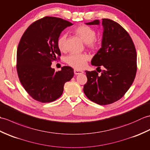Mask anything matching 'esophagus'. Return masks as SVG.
I'll return each mask as SVG.
<instances>
[{
    "instance_id": "obj_1",
    "label": "esophagus",
    "mask_w": 150,
    "mask_h": 150,
    "mask_svg": "<svg viewBox=\"0 0 150 150\" xmlns=\"http://www.w3.org/2000/svg\"><path fill=\"white\" fill-rule=\"evenodd\" d=\"M74 73L75 75H79V74H82V73H84V71H82V70H79L77 69H75Z\"/></svg>"
}]
</instances>
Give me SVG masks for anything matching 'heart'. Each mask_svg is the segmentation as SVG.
Wrapping results in <instances>:
<instances>
[{
    "label": "heart",
    "mask_w": 150,
    "mask_h": 150,
    "mask_svg": "<svg viewBox=\"0 0 150 150\" xmlns=\"http://www.w3.org/2000/svg\"><path fill=\"white\" fill-rule=\"evenodd\" d=\"M73 33L79 37L86 44L87 47L90 50H95L98 47V42L95 40L96 33L95 30L87 25H81L76 27L73 30ZM66 35L63 33L60 35L57 39V46L61 52L66 50ZM88 60V55L85 53H72L67 57L66 61L69 66L76 69H82L86 65Z\"/></svg>",
    "instance_id": "obj_1"
}]
</instances>
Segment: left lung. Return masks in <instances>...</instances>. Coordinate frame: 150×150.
Instances as JSON below:
<instances>
[{
  "mask_svg": "<svg viewBox=\"0 0 150 150\" xmlns=\"http://www.w3.org/2000/svg\"><path fill=\"white\" fill-rule=\"evenodd\" d=\"M86 24L99 25L100 21ZM102 24V46L92 59L91 64L105 69L101 75L96 71H86L88 81L83 90L93 103L107 105L122 98L132 86L137 72V53L131 37L119 24L103 18Z\"/></svg>",
  "mask_w": 150,
  "mask_h": 150,
  "instance_id": "obj_1",
  "label": "left lung"
}]
</instances>
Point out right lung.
<instances>
[{
    "instance_id": "obj_1",
    "label": "right lung",
    "mask_w": 150,
    "mask_h": 150,
    "mask_svg": "<svg viewBox=\"0 0 150 150\" xmlns=\"http://www.w3.org/2000/svg\"><path fill=\"white\" fill-rule=\"evenodd\" d=\"M71 25L60 18L45 17L31 24L19 42L17 52L19 80L28 93L40 103H51L59 98L64 84L74 75L69 66H63L59 71L51 67L57 56H60L57 39Z\"/></svg>"
}]
</instances>
